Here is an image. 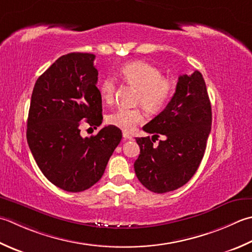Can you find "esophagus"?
Segmentation results:
<instances>
[{"label":"esophagus","mask_w":252,"mask_h":252,"mask_svg":"<svg viewBox=\"0 0 252 252\" xmlns=\"http://www.w3.org/2000/svg\"><path fill=\"white\" fill-rule=\"evenodd\" d=\"M123 139H125V140H132L133 136L130 134L129 132H123Z\"/></svg>","instance_id":"1"}]
</instances>
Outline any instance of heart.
Returning a JSON list of instances; mask_svg holds the SVG:
<instances>
[{
  "label": "heart",
  "instance_id": "b5f03b06",
  "mask_svg": "<svg viewBox=\"0 0 252 252\" xmlns=\"http://www.w3.org/2000/svg\"><path fill=\"white\" fill-rule=\"evenodd\" d=\"M120 76L126 83L139 90L136 102L151 112H158L168 105L175 93V82L152 64L144 61L127 62L120 68ZM117 82L113 76L103 78L99 85L101 99L111 103L115 100ZM110 125L125 131H132L136 125L145 120L139 108L119 107L108 115Z\"/></svg>",
  "mask_w": 252,
  "mask_h": 252
}]
</instances>
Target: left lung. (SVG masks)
I'll return each instance as SVG.
<instances>
[{
	"mask_svg": "<svg viewBox=\"0 0 252 252\" xmlns=\"http://www.w3.org/2000/svg\"><path fill=\"white\" fill-rule=\"evenodd\" d=\"M211 125V102L202 74L180 75L168 105L143 126L152 139H135L141 151L134 170L141 184L155 193L186 185L203 158ZM160 135L163 140L154 146Z\"/></svg>",
	"mask_w": 252,
	"mask_h": 252,
	"instance_id": "left-lung-1",
	"label": "left lung"
}]
</instances>
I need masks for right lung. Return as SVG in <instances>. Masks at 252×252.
Returning a JSON list of instances; mask_svg holds the SVG:
<instances>
[{
  "mask_svg": "<svg viewBox=\"0 0 252 252\" xmlns=\"http://www.w3.org/2000/svg\"><path fill=\"white\" fill-rule=\"evenodd\" d=\"M92 53L58 59L34 84L27 120V142L37 165L54 186L81 192L99 180L122 132L107 126L83 137L82 123L102 122L98 71Z\"/></svg>",
  "mask_w": 252,
  "mask_h": 252,
  "instance_id": "obj_1",
  "label": "right lung"
}]
</instances>
